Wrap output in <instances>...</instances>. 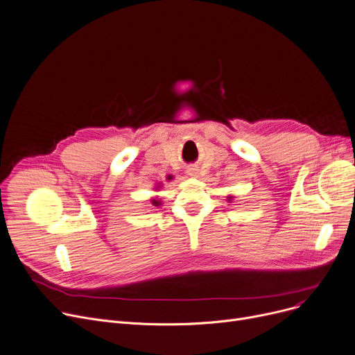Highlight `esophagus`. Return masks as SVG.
Returning a JSON list of instances; mask_svg holds the SVG:
<instances>
[{
	"label": "esophagus",
	"instance_id": "34e87169",
	"mask_svg": "<svg viewBox=\"0 0 355 355\" xmlns=\"http://www.w3.org/2000/svg\"><path fill=\"white\" fill-rule=\"evenodd\" d=\"M188 175H189V176H192V178H198L199 171H198L196 167H189V168H188Z\"/></svg>",
	"mask_w": 355,
	"mask_h": 355
}]
</instances>
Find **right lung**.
I'll return each instance as SVG.
<instances>
[{"label": "right lung", "instance_id": "right-lung-1", "mask_svg": "<svg viewBox=\"0 0 355 355\" xmlns=\"http://www.w3.org/2000/svg\"><path fill=\"white\" fill-rule=\"evenodd\" d=\"M153 204H155V205H156V207H159V202H157V200H156V199H153Z\"/></svg>", "mask_w": 355, "mask_h": 355}]
</instances>
